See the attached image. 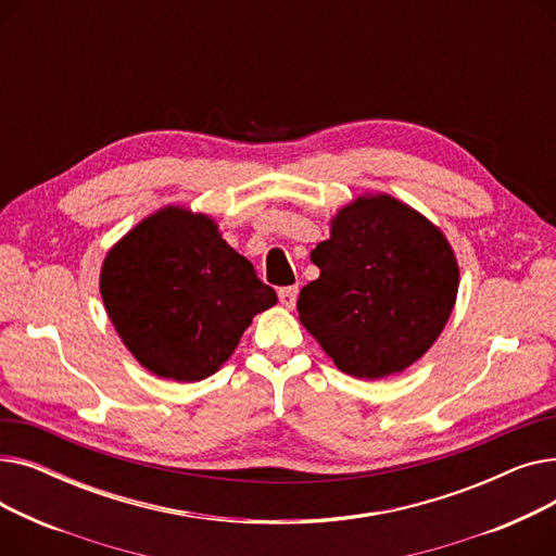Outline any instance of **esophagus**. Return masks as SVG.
Listing matches in <instances>:
<instances>
[{
    "label": "esophagus",
    "instance_id": "34e87169",
    "mask_svg": "<svg viewBox=\"0 0 556 556\" xmlns=\"http://www.w3.org/2000/svg\"><path fill=\"white\" fill-rule=\"evenodd\" d=\"M298 286H288V288H281L279 290V300H281V304L286 306V308H293L295 306V302H298Z\"/></svg>",
    "mask_w": 556,
    "mask_h": 556
}]
</instances>
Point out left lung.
I'll use <instances>...</instances> for the list:
<instances>
[{
	"mask_svg": "<svg viewBox=\"0 0 556 556\" xmlns=\"http://www.w3.org/2000/svg\"><path fill=\"white\" fill-rule=\"evenodd\" d=\"M302 288L300 323L333 365L378 381L415 365L455 308L459 266L444 231L390 193H363L329 220Z\"/></svg>",
	"mask_w": 556,
	"mask_h": 556,
	"instance_id": "left-lung-1",
	"label": "left lung"
}]
</instances>
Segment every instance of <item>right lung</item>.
Returning a JSON list of instances; mask_svg holds the SVG:
<instances>
[{"label": "right lung", "mask_w": 556, "mask_h": 556, "mask_svg": "<svg viewBox=\"0 0 556 556\" xmlns=\"http://www.w3.org/2000/svg\"><path fill=\"white\" fill-rule=\"evenodd\" d=\"M101 298L135 361L160 378L216 374L277 293L227 245L210 214L166 204L116 241L101 266Z\"/></svg>", "instance_id": "right-lung-1"}]
</instances>
